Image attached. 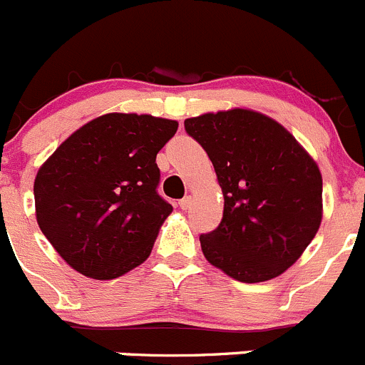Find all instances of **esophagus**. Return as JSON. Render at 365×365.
<instances>
[{
  "label": "esophagus",
  "instance_id": "obj_1",
  "mask_svg": "<svg viewBox=\"0 0 365 365\" xmlns=\"http://www.w3.org/2000/svg\"><path fill=\"white\" fill-rule=\"evenodd\" d=\"M190 205H191V197H184L182 200H179V207H181L182 211H186Z\"/></svg>",
  "mask_w": 365,
  "mask_h": 365
}]
</instances>
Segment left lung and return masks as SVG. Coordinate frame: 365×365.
<instances>
[{"instance_id":"left-lung-1","label":"left lung","mask_w":365,"mask_h":365,"mask_svg":"<svg viewBox=\"0 0 365 365\" xmlns=\"http://www.w3.org/2000/svg\"><path fill=\"white\" fill-rule=\"evenodd\" d=\"M207 153L223 193V216L200 247L212 266L240 282L275 279L298 261L319 229L323 179L286 128L252 110L186 118Z\"/></svg>"}]
</instances>
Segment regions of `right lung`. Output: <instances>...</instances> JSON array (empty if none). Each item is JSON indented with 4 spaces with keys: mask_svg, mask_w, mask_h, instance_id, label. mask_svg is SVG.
Masks as SVG:
<instances>
[{
    "mask_svg": "<svg viewBox=\"0 0 365 365\" xmlns=\"http://www.w3.org/2000/svg\"><path fill=\"white\" fill-rule=\"evenodd\" d=\"M178 122L108 113L72 133L35 178L37 222L65 262L111 280L150 255L172 205L158 195L156 156Z\"/></svg>",
    "mask_w": 365,
    "mask_h": 365,
    "instance_id": "add662e5",
    "label": "right lung"
}]
</instances>
